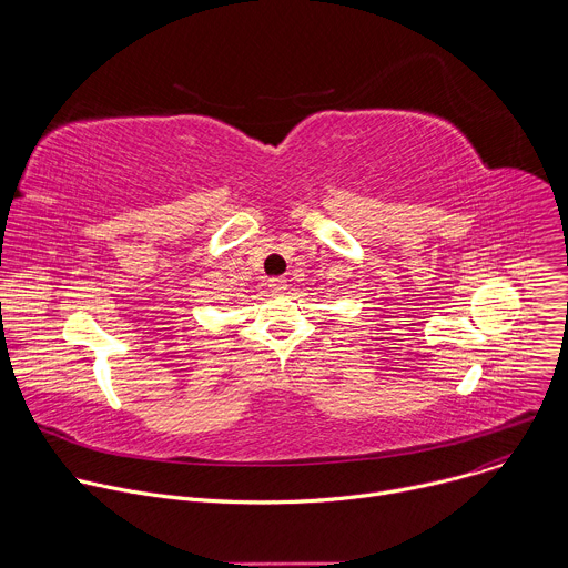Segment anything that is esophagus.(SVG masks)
<instances>
[{
	"label": "esophagus",
	"instance_id": "1",
	"mask_svg": "<svg viewBox=\"0 0 568 568\" xmlns=\"http://www.w3.org/2000/svg\"><path fill=\"white\" fill-rule=\"evenodd\" d=\"M267 285H270V290H272V292H285V290H287V278H283V276H274V278H270V281H267Z\"/></svg>",
	"mask_w": 568,
	"mask_h": 568
}]
</instances>
